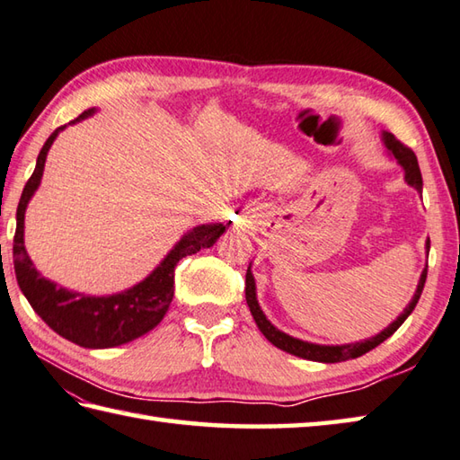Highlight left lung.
Listing matches in <instances>:
<instances>
[{
  "instance_id": "1",
  "label": "left lung",
  "mask_w": 460,
  "mask_h": 460,
  "mask_svg": "<svg viewBox=\"0 0 460 460\" xmlns=\"http://www.w3.org/2000/svg\"><path fill=\"white\" fill-rule=\"evenodd\" d=\"M383 141H385L386 149L393 153L394 159L399 161V165L404 169V181H407L411 187H415L417 191H422V177H420L419 161H417L415 153H412V149L407 147V146H402V143L397 137H394L393 133H386V131H383ZM429 249H430V241H427V251ZM425 281H427V267L422 269L419 285H417V291H415V295H412L409 307L399 314L397 321H393L389 327L379 332V335H375L371 339H365V341H358V343H349V345H314V343H307V341L295 339L291 335H287V332L279 331L275 325H271V321H267L265 313L261 311L259 303H257L255 279H253V273H251V267L247 269V275H245V299H247L249 311H251V314H253L259 331L263 332L269 343H273L277 349L287 350V353H291L295 357L307 358V361L341 363V361H349V358L361 357V355L368 353V350H373L375 347H379L383 341L389 339L393 332L402 325L404 319H407L409 314L415 311L417 303L420 299L422 287H425Z\"/></svg>"
}]
</instances>
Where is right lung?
<instances>
[{"instance_id":"add662e5","label":"right lung","mask_w":460,"mask_h":460,"mask_svg":"<svg viewBox=\"0 0 460 460\" xmlns=\"http://www.w3.org/2000/svg\"><path fill=\"white\" fill-rule=\"evenodd\" d=\"M93 113L95 107L81 113L71 123L85 119V117ZM63 128L66 125L58 128L49 135L48 141L43 143L38 155V164H35L31 177L27 179L20 205H17V225L13 237V269L17 285H20L22 293L30 301L33 311L63 339L85 349L119 347L146 335L153 327L159 325L161 319L165 317L171 299H173L175 265L187 255H195L197 251L213 247V243L225 233V225L211 223L191 229L169 251L167 257L161 261V265L147 279H143L141 283L131 287V289L117 295L92 296L67 291L48 281V279L38 273V269L33 267L25 251L23 219L25 207L33 197L35 189L40 187L48 151Z\"/></svg>"}]
</instances>
